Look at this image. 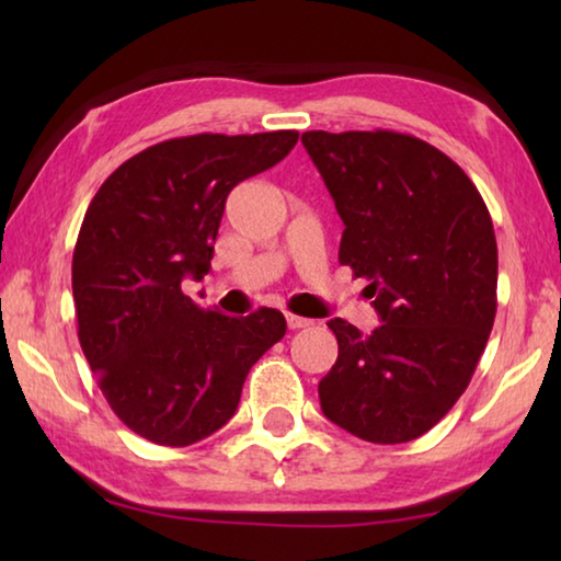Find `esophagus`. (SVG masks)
<instances>
[{
  "mask_svg": "<svg viewBox=\"0 0 561 561\" xmlns=\"http://www.w3.org/2000/svg\"><path fill=\"white\" fill-rule=\"evenodd\" d=\"M287 327L291 331H299V329H309L314 327V319H307V317H297V314H287Z\"/></svg>",
  "mask_w": 561,
  "mask_h": 561,
  "instance_id": "esophagus-1",
  "label": "esophagus"
}]
</instances>
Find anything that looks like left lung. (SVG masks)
Returning <instances> with one entry per match:
<instances>
[{
  "instance_id": "obj_1",
  "label": "left lung",
  "mask_w": 561,
  "mask_h": 561,
  "mask_svg": "<svg viewBox=\"0 0 561 561\" xmlns=\"http://www.w3.org/2000/svg\"><path fill=\"white\" fill-rule=\"evenodd\" d=\"M344 220L339 262L368 279L383 324L331 319L339 358L321 378L331 423L360 440L421 438L468 388L497 311V242L465 170L396 130H307Z\"/></svg>"
}]
</instances>
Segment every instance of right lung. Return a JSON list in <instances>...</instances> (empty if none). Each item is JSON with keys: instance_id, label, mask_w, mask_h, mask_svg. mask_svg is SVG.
Instances as JSON below:
<instances>
[{"instance_id": "1", "label": "right lung", "mask_w": 561, "mask_h": 561, "mask_svg": "<svg viewBox=\"0 0 561 561\" xmlns=\"http://www.w3.org/2000/svg\"><path fill=\"white\" fill-rule=\"evenodd\" d=\"M297 130L170 138L99 187L76 240L79 341L101 393L140 438L185 448L230 421L244 378L287 331L277 309L225 317L183 279L210 272L230 190L277 165Z\"/></svg>"}]
</instances>
